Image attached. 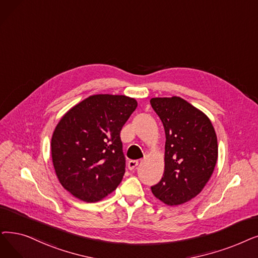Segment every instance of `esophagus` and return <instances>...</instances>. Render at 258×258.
Here are the masks:
<instances>
[{
    "label": "esophagus",
    "mask_w": 258,
    "mask_h": 258,
    "mask_svg": "<svg viewBox=\"0 0 258 258\" xmlns=\"http://www.w3.org/2000/svg\"><path fill=\"white\" fill-rule=\"evenodd\" d=\"M138 164H139V161H138V160H130L128 163H127V166H128V169H130L131 171H133V170L136 169V166H137Z\"/></svg>",
    "instance_id": "obj_1"
}]
</instances>
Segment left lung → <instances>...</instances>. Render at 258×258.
I'll list each match as a JSON object with an SVG mask.
<instances>
[{
    "mask_svg": "<svg viewBox=\"0 0 258 258\" xmlns=\"http://www.w3.org/2000/svg\"><path fill=\"white\" fill-rule=\"evenodd\" d=\"M151 104L165 133L164 173L152 193L167 206L182 205L203 191L214 172L216 133L209 117L180 97L152 98Z\"/></svg>",
    "mask_w": 258,
    "mask_h": 258,
    "instance_id": "1",
    "label": "left lung"
}]
</instances>
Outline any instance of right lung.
Here are the masks:
<instances>
[{"instance_id": "obj_1", "label": "right lung", "mask_w": 258, "mask_h": 258, "mask_svg": "<svg viewBox=\"0 0 258 258\" xmlns=\"http://www.w3.org/2000/svg\"><path fill=\"white\" fill-rule=\"evenodd\" d=\"M137 107L123 95L89 96L67 110L51 137V158L62 186L96 203L120 184L125 173L120 132Z\"/></svg>"}]
</instances>
